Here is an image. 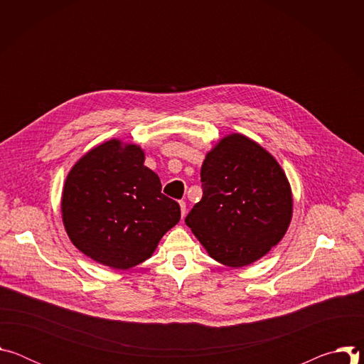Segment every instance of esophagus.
I'll return each mask as SVG.
<instances>
[{
    "instance_id": "esophagus-1",
    "label": "esophagus",
    "mask_w": 364,
    "mask_h": 364,
    "mask_svg": "<svg viewBox=\"0 0 364 364\" xmlns=\"http://www.w3.org/2000/svg\"><path fill=\"white\" fill-rule=\"evenodd\" d=\"M180 209H181V216L184 218V215H186V201H180Z\"/></svg>"
}]
</instances>
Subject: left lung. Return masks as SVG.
<instances>
[{
    "mask_svg": "<svg viewBox=\"0 0 364 364\" xmlns=\"http://www.w3.org/2000/svg\"><path fill=\"white\" fill-rule=\"evenodd\" d=\"M200 177L203 197L186 225L215 261L230 268L250 265L285 236L292 191L264 146L229 134L205 154Z\"/></svg>",
    "mask_w": 364,
    "mask_h": 364,
    "instance_id": "left-lung-1",
    "label": "left lung"
}]
</instances>
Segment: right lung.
Wrapping results in <instances>:
<instances>
[{"label":"right lung","instance_id":"add662e5","mask_svg":"<svg viewBox=\"0 0 364 364\" xmlns=\"http://www.w3.org/2000/svg\"><path fill=\"white\" fill-rule=\"evenodd\" d=\"M144 161L139 145L114 138L87 151L65 181L60 207L69 239L112 269L146 261L181 216Z\"/></svg>","mask_w":364,"mask_h":364}]
</instances>
